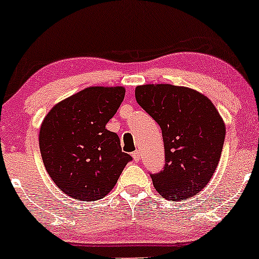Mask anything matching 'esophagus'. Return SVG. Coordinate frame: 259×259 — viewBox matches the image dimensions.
Instances as JSON below:
<instances>
[{"label":"esophagus","instance_id":"esophagus-1","mask_svg":"<svg viewBox=\"0 0 259 259\" xmlns=\"http://www.w3.org/2000/svg\"><path fill=\"white\" fill-rule=\"evenodd\" d=\"M133 158L135 162H139L140 160V151H135V152H133Z\"/></svg>","mask_w":259,"mask_h":259}]
</instances>
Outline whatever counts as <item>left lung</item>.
Instances as JSON below:
<instances>
[{"mask_svg": "<svg viewBox=\"0 0 259 259\" xmlns=\"http://www.w3.org/2000/svg\"><path fill=\"white\" fill-rule=\"evenodd\" d=\"M135 97L162 129L165 164L151 174L153 186L170 201L197 195L214 174L225 139V124L212 101L170 84L138 86Z\"/></svg>", "mask_w": 259, "mask_h": 259, "instance_id": "8db88e82", "label": "left lung"}]
</instances>
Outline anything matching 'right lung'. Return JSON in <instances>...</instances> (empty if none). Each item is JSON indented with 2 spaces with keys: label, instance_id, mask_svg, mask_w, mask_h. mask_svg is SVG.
<instances>
[{
  "label": "right lung",
  "instance_id": "1",
  "mask_svg": "<svg viewBox=\"0 0 259 259\" xmlns=\"http://www.w3.org/2000/svg\"><path fill=\"white\" fill-rule=\"evenodd\" d=\"M123 86H92L58 102L41 124L38 145L45 168L61 191L82 201L105 197L132 156L106 129L123 102Z\"/></svg>",
  "mask_w": 259,
  "mask_h": 259
}]
</instances>
